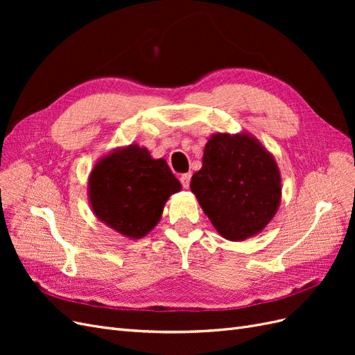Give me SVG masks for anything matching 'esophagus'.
I'll return each mask as SVG.
<instances>
[{
    "label": "esophagus",
    "mask_w": 355,
    "mask_h": 355,
    "mask_svg": "<svg viewBox=\"0 0 355 355\" xmlns=\"http://www.w3.org/2000/svg\"><path fill=\"white\" fill-rule=\"evenodd\" d=\"M189 180H191V173H185V175L180 176V184L185 189L189 188Z\"/></svg>",
    "instance_id": "1"
}]
</instances>
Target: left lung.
Wrapping results in <instances>:
<instances>
[{
	"label": "left lung",
	"instance_id": "8db88e82",
	"mask_svg": "<svg viewBox=\"0 0 355 355\" xmlns=\"http://www.w3.org/2000/svg\"><path fill=\"white\" fill-rule=\"evenodd\" d=\"M189 187L214 230L230 241L262 232L282 201L274 155L245 132L211 135Z\"/></svg>",
	"mask_w": 355,
	"mask_h": 355
}]
</instances>
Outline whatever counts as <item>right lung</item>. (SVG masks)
<instances>
[{
  "mask_svg": "<svg viewBox=\"0 0 355 355\" xmlns=\"http://www.w3.org/2000/svg\"><path fill=\"white\" fill-rule=\"evenodd\" d=\"M182 189L166 159L130 144L106 154L90 171L87 194L93 214L130 240L151 232L170 196Z\"/></svg>",
  "mask_w": 355,
  "mask_h": 355,
  "instance_id": "add662e5",
  "label": "right lung"
}]
</instances>
